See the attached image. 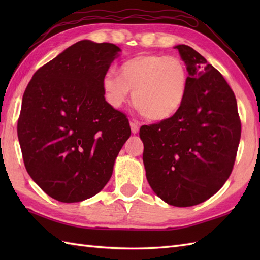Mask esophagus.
<instances>
[{"label":"esophagus","mask_w":260,"mask_h":260,"mask_svg":"<svg viewBox=\"0 0 260 260\" xmlns=\"http://www.w3.org/2000/svg\"><path fill=\"white\" fill-rule=\"evenodd\" d=\"M129 124H131V129H132V133H133V134L139 133V131H140V125L137 124L135 120H132Z\"/></svg>","instance_id":"obj_1"}]
</instances>
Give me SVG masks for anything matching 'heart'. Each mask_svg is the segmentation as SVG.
Wrapping results in <instances>:
<instances>
[{
  "label": "heart",
  "instance_id": "1",
  "mask_svg": "<svg viewBox=\"0 0 260 260\" xmlns=\"http://www.w3.org/2000/svg\"><path fill=\"white\" fill-rule=\"evenodd\" d=\"M102 85L105 99L112 107L119 108L128 90H133V106L144 118L159 121L172 117L182 107L189 73L179 57L142 53L126 60L120 66L119 76L108 71Z\"/></svg>",
  "mask_w": 260,
  "mask_h": 260
}]
</instances>
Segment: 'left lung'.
Returning <instances> with one entry per match:
<instances>
[{
  "label": "left lung",
  "mask_w": 260,
  "mask_h": 260,
  "mask_svg": "<svg viewBox=\"0 0 260 260\" xmlns=\"http://www.w3.org/2000/svg\"><path fill=\"white\" fill-rule=\"evenodd\" d=\"M189 73L184 103L172 117L143 125L146 179L163 201L192 207L217 193L233 172L241 121L222 75L189 46L179 45Z\"/></svg>",
  "instance_id": "obj_1"
}]
</instances>
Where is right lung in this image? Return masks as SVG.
<instances>
[{
  "label": "right lung",
  "mask_w": 260,
  "mask_h": 260,
  "mask_svg": "<svg viewBox=\"0 0 260 260\" xmlns=\"http://www.w3.org/2000/svg\"><path fill=\"white\" fill-rule=\"evenodd\" d=\"M120 49L82 40L33 75L18 137L27 173L48 196L79 202L107 184L131 136L127 116L106 102L102 81Z\"/></svg>",
  "instance_id": "add662e5"
}]
</instances>
